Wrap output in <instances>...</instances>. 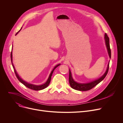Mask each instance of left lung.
Segmentation results:
<instances>
[{
    "instance_id": "1",
    "label": "left lung",
    "mask_w": 123,
    "mask_h": 123,
    "mask_svg": "<svg viewBox=\"0 0 123 123\" xmlns=\"http://www.w3.org/2000/svg\"><path fill=\"white\" fill-rule=\"evenodd\" d=\"M105 43L107 47V49L108 50V54L109 55L110 58H111V51L110 47V43H109V38L108 37L107 34L105 33ZM109 68V64H108V67L107 68V70L106 71L105 73L103 75L102 77H101L100 78H99L97 80H96L94 81H92L91 82L88 83H78L76 82H75L74 79L72 78L71 73L70 70H69V84L70 85V86L72 88L78 90V91H88V90L92 89L95 86H96L97 85H98V84L101 82L103 79H104L105 77L106 76Z\"/></svg>"
}]
</instances>
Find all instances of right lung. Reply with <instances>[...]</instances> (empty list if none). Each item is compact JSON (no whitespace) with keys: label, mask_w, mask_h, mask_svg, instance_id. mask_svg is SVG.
<instances>
[{"label":"right lung","mask_w":123,"mask_h":123,"mask_svg":"<svg viewBox=\"0 0 123 123\" xmlns=\"http://www.w3.org/2000/svg\"><path fill=\"white\" fill-rule=\"evenodd\" d=\"M21 29H20V30H21ZM20 30H19L18 32H17V33L16 34V35L18 33V32H19V31H20ZM10 56H11V60L12 65L13 68V69H14V72H15V75H16V77L17 78V79H18V80H19V81H20L21 83H22L24 85H25L26 87H27V88H29V89H30L33 90H35V91H38V90H43V89H45V88H46V87H48V86L49 85V83H50V82L51 79V76H52V74H53V73L54 70L58 66H59L60 65V64H58V65H56V66L54 68V69H53V70L51 71V73H50V75H49V78H48V80H47V81H46V83H44V84H42V85H33V84H29V83H27V82H26L25 81H23L21 78H20V77L19 76L18 74L16 72V70H15V67H14V65H13V63H12V51H11V52Z\"/></svg>","instance_id":"add662e5"}]
</instances>
